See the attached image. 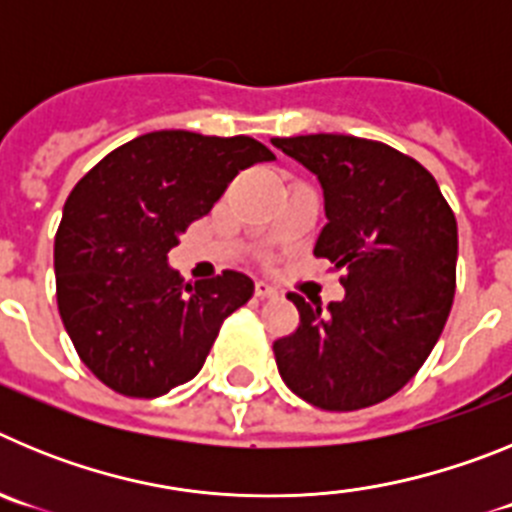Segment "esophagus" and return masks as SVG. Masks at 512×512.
<instances>
[{
	"label": "esophagus",
	"instance_id": "obj_1",
	"mask_svg": "<svg viewBox=\"0 0 512 512\" xmlns=\"http://www.w3.org/2000/svg\"><path fill=\"white\" fill-rule=\"evenodd\" d=\"M277 295H279V289L271 282H266V279H259V282H256V297L266 300V297H277Z\"/></svg>",
	"mask_w": 512,
	"mask_h": 512
}]
</instances>
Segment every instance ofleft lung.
Segmentation results:
<instances>
[{"mask_svg": "<svg viewBox=\"0 0 512 512\" xmlns=\"http://www.w3.org/2000/svg\"><path fill=\"white\" fill-rule=\"evenodd\" d=\"M318 176L325 217L315 243L346 271L341 302L289 295L292 336L274 343L289 390L315 408L359 410L387 400L436 346L456 292V217L415 158L356 135L271 140Z\"/></svg>", "mask_w": 512, "mask_h": 512, "instance_id": "1", "label": "left lung"}]
</instances>
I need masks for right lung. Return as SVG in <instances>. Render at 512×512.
<instances>
[{
  "instance_id": "add662e5",
  "label": "right lung",
  "mask_w": 512,
  "mask_h": 512,
  "mask_svg": "<svg viewBox=\"0 0 512 512\" xmlns=\"http://www.w3.org/2000/svg\"><path fill=\"white\" fill-rule=\"evenodd\" d=\"M259 161L274 153L248 135L156 130L107 153L69 194L53 248L58 312L110 390L158 397L197 377L223 320L251 300L241 271L187 284L169 251Z\"/></svg>"
}]
</instances>
